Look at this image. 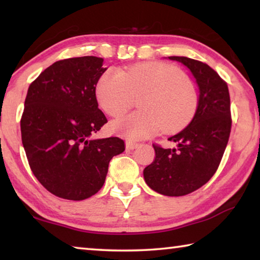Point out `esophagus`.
Segmentation results:
<instances>
[{
  "label": "esophagus",
  "mask_w": 260,
  "mask_h": 260,
  "mask_svg": "<svg viewBox=\"0 0 260 260\" xmlns=\"http://www.w3.org/2000/svg\"><path fill=\"white\" fill-rule=\"evenodd\" d=\"M140 146L139 143H135V142H131V141H127L126 142V148L129 149V150H134Z\"/></svg>",
  "instance_id": "esophagus-1"
}]
</instances>
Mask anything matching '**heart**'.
<instances>
[{
	"instance_id": "1",
	"label": "heart",
	"mask_w": 260,
	"mask_h": 260,
	"mask_svg": "<svg viewBox=\"0 0 260 260\" xmlns=\"http://www.w3.org/2000/svg\"><path fill=\"white\" fill-rule=\"evenodd\" d=\"M144 94L141 111L112 121V129L128 140L147 139L161 129L167 133L183 128L192 119L200 102L199 88L183 78L178 68L166 63H138L118 71L110 69L100 78L96 96L100 107L112 117L126 112L134 95Z\"/></svg>"
}]
</instances>
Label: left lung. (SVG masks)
I'll return each instance as SVG.
<instances>
[{"label": "left lung", "instance_id": "8db88e82", "mask_svg": "<svg viewBox=\"0 0 260 260\" xmlns=\"http://www.w3.org/2000/svg\"><path fill=\"white\" fill-rule=\"evenodd\" d=\"M169 58L190 71L200 102L190 124L169 138L177 147L152 144L156 157L144 169L143 177L161 195L183 196L205 184L218 169L231 134V99L227 83L208 64L182 56Z\"/></svg>", "mask_w": 260, "mask_h": 260}]
</instances>
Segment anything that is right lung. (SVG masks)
Returning a JSON list of instances; mask_svg holds the SVG:
<instances>
[{"mask_svg": "<svg viewBox=\"0 0 260 260\" xmlns=\"http://www.w3.org/2000/svg\"><path fill=\"white\" fill-rule=\"evenodd\" d=\"M105 71L101 57L68 58L47 68L28 87L21 141L35 178L60 199L95 195L110 160L125 150L119 138L93 139L108 122L95 94Z\"/></svg>", "mask_w": 260, "mask_h": 260, "instance_id": "obj_1", "label": "right lung"}]
</instances>
